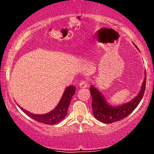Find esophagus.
Masks as SVG:
<instances>
[{
  "mask_svg": "<svg viewBox=\"0 0 154 154\" xmlns=\"http://www.w3.org/2000/svg\"><path fill=\"white\" fill-rule=\"evenodd\" d=\"M79 88H85L88 87V84L85 81H82V82L79 84Z\"/></svg>",
  "mask_w": 154,
  "mask_h": 154,
  "instance_id": "esophagus-1",
  "label": "esophagus"
}]
</instances>
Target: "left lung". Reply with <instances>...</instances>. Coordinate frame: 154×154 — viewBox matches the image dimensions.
Here are the masks:
<instances>
[{"label":"left lung","mask_w":154,"mask_h":154,"mask_svg":"<svg viewBox=\"0 0 154 154\" xmlns=\"http://www.w3.org/2000/svg\"><path fill=\"white\" fill-rule=\"evenodd\" d=\"M135 47L139 50L136 45ZM144 74L145 77L137 94L130 101L119 106L109 104L103 93L94 85H91L90 91L92 95V108L95 119L103 123L109 124L119 121L131 114L140 103L144 95L146 82V72H144Z\"/></svg>","instance_id":"1"}]
</instances>
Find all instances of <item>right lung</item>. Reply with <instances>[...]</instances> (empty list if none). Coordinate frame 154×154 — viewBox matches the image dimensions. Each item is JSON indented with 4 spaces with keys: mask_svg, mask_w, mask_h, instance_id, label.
<instances>
[{
    "mask_svg": "<svg viewBox=\"0 0 154 154\" xmlns=\"http://www.w3.org/2000/svg\"><path fill=\"white\" fill-rule=\"evenodd\" d=\"M76 88L74 85L68 86L65 88L62 96L60 99L59 103L56 107L51 111L50 112L45 113L43 114H36L26 111V109H23L20 106H18L22 109V111L28 116L32 118L35 121L39 122L40 123L46 124V125H56V124L60 122L61 121L66 117L68 111V107L71 102L72 98L75 93Z\"/></svg>",
    "mask_w": 154,
    "mask_h": 154,
    "instance_id": "right-lung-1",
    "label": "right lung"
}]
</instances>
